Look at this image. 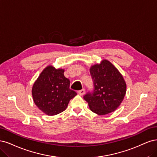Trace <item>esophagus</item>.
<instances>
[{
    "mask_svg": "<svg viewBox=\"0 0 157 157\" xmlns=\"http://www.w3.org/2000/svg\"><path fill=\"white\" fill-rule=\"evenodd\" d=\"M78 94H79V95H81V96L83 95V94H85V89H82V90H79V91H78Z\"/></svg>",
    "mask_w": 157,
    "mask_h": 157,
    "instance_id": "esophagus-1",
    "label": "esophagus"
}]
</instances>
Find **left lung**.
<instances>
[{
  "instance_id": "left-lung-1",
  "label": "left lung",
  "mask_w": 157,
  "mask_h": 157,
  "mask_svg": "<svg viewBox=\"0 0 157 157\" xmlns=\"http://www.w3.org/2000/svg\"><path fill=\"white\" fill-rule=\"evenodd\" d=\"M90 73L94 89L92 93H89L83 97L90 109L99 115L114 112L126 94V84L122 74L106 59L91 66Z\"/></svg>"
}]
</instances>
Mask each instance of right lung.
I'll use <instances>...</instances> for the list:
<instances>
[{
    "label": "right lung",
    "instance_id": "1",
    "mask_svg": "<svg viewBox=\"0 0 157 157\" xmlns=\"http://www.w3.org/2000/svg\"><path fill=\"white\" fill-rule=\"evenodd\" d=\"M64 70L52 65L45 67L32 88L34 104L48 115H55L67 109L70 100L77 93L70 89V80L64 75Z\"/></svg>",
    "mask_w": 157,
    "mask_h": 157
}]
</instances>
